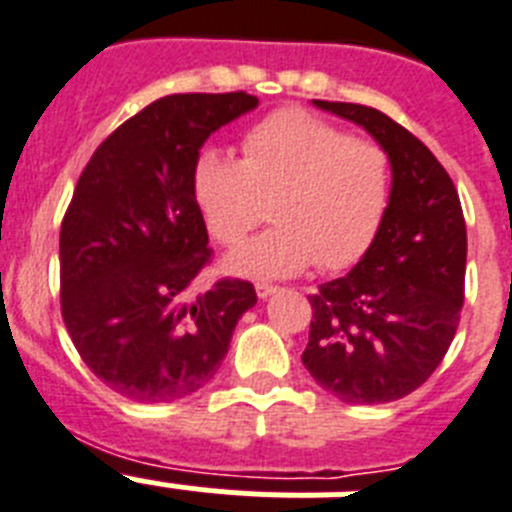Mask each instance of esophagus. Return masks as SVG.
Returning a JSON list of instances; mask_svg holds the SVG:
<instances>
[{
    "instance_id": "esophagus-1",
    "label": "esophagus",
    "mask_w": 512,
    "mask_h": 512,
    "mask_svg": "<svg viewBox=\"0 0 512 512\" xmlns=\"http://www.w3.org/2000/svg\"><path fill=\"white\" fill-rule=\"evenodd\" d=\"M255 291H257V296H260V299H268V296L276 294L278 289H276V286H273V283H257Z\"/></svg>"
}]
</instances>
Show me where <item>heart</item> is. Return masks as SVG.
Listing matches in <instances>:
<instances>
[{
    "instance_id": "heart-1",
    "label": "heart",
    "mask_w": 512,
    "mask_h": 512,
    "mask_svg": "<svg viewBox=\"0 0 512 512\" xmlns=\"http://www.w3.org/2000/svg\"><path fill=\"white\" fill-rule=\"evenodd\" d=\"M195 200L210 234L239 247L265 216L276 229L229 257L234 273L281 278L312 260L341 270L367 252L390 203V158L375 140L302 109H283L249 127L242 163L205 150Z\"/></svg>"
}]
</instances>
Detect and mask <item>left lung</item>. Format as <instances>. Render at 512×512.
I'll return each mask as SVG.
<instances>
[{"label":"left lung","mask_w":512,"mask_h":512,"mask_svg":"<svg viewBox=\"0 0 512 512\" xmlns=\"http://www.w3.org/2000/svg\"><path fill=\"white\" fill-rule=\"evenodd\" d=\"M385 148L390 203L364 257L309 296L302 354L322 390L343 403H390L414 393L448 354L463 307L466 221L453 179L406 127L362 103L315 101Z\"/></svg>","instance_id":"left-lung-1"}]
</instances>
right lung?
Instances as JSON below:
<instances>
[{
    "mask_svg": "<svg viewBox=\"0 0 512 512\" xmlns=\"http://www.w3.org/2000/svg\"><path fill=\"white\" fill-rule=\"evenodd\" d=\"M257 106L236 93H174L117 127L90 156L59 231L62 317L77 354L114 393L171 403L205 388L255 286L210 263L195 200L200 148Z\"/></svg>",
    "mask_w": 512,
    "mask_h": 512,
    "instance_id": "right-lung-1",
    "label": "right lung"
}]
</instances>
